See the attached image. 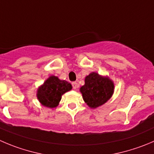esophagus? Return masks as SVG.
<instances>
[{"mask_svg":"<svg viewBox=\"0 0 154 154\" xmlns=\"http://www.w3.org/2000/svg\"><path fill=\"white\" fill-rule=\"evenodd\" d=\"M72 88L74 89H76L77 88H78V83L75 82H74L72 83Z\"/></svg>","mask_w":154,"mask_h":154,"instance_id":"34e87169","label":"esophagus"}]
</instances>
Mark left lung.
<instances>
[{
	"label": "left lung",
	"instance_id": "obj_1",
	"mask_svg": "<svg viewBox=\"0 0 154 154\" xmlns=\"http://www.w3.org/2000/svg\"><path fill=\"white\" fill-rule=\"evenodd\" d=\"M114 89L113 81L109 76L92 72L85 79V85L80 88V92L86 104L91 109H95L112 97Z\"/></svg>",
	"mask_w": 154,
	"mask_h": 154
}]
</instances>
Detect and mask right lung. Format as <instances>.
<instances>
[{
	"mask_svg": "<svg viewBox=\"0 0 154 154\" xmlns=\"http://www.w3.org/2000/svg\"><path fill=\"white\" fill-rule=\"evenodd\" d=\"M72 88V85L68 82L60 80L57 76L51 75L39 86L36 96L42 106L54 108L59 105L62 95Z\"/></svg>",
	"mask_w": 154,
	"mask_h": 154,
	"instance_id": "right-lung-1",
	"label": "right lung"
}]
</instances>
